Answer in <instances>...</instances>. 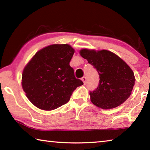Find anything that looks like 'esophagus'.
Here are the masks:
<instances>
[{
	"instance_id": "obj_1",
	"label": "esophagus",
	"mask_w": 150,
	"mask_h": 150,
	"mask_svg": "<svg viewBox=\"0 0 150 150\" xmlns=\"http://www.w3.org/2000/svg\"><path fill=\"white\" fill-rule=\"evenodd\" d=\"M81 80L83 81L84 84H86V83H87V78L86 77H83L82 78H81Z\"/></svg>"
}]
</instances>
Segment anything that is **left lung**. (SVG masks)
<instances>
[{"label":"left lung","mask_w":150,"mask_h":150,"mask_svg":"<svg viewBox=\"0 0 150 150\" xmlns=\"http://www.w3.org/2000/svg\"><path fill=\"white\" fill-rule=\"evenodd\" d=\"M80 54L99 75L97 88L90 91L91 102L103 109L115 108L125 102L135 84L130 67L110 51L83 49L80 51Z\"/></svg>","instance_id":"1"}]
</instances>
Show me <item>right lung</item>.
<instances>
[{
  "label": "right lung",
  "instance_id": "1",
  "mask_svg": "<svg viewBox=\"0 0 150 150\" xmlns=\"http://www.w3.org/2000/svg\"><path fill=\"white\" fill-rule=\"evenodd\" d=\"M74 52L69 45H51L38 52L25 67L22 88L36 107L45 110L59 108L83 85L69 65Z\"/></svg>",
  "mask_w": 150,
  "mask_h": 150
}]
</instances>
